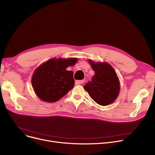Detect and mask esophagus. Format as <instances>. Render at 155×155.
<instances>
[{
    "label": "esophagus",
    "instance_id": "obj_1",
    "mask_svg": "<svg viewBox=\"0 0 155 155\" xmlns=\"http://www.w3.org/2000/svg\"><path fill=\"white\" fill-rule=\"evenodd\" d=\"M77 85H82L84 83V80H77L75 82Z\"/></svg>",
    "mask_w": 155,
    "mask_h": 155
}]
</instances>
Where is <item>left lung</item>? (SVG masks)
<instances>
[{
    "instance_id": "1",
    "label": "left lung",
    "mask_w": 155,
    "mask_h": 155,
    "mask_svg": "<svg viewBox=\"0 0 155 155\" xmlns=\"http://www.w3.org/2000/svg\"><path fill=\"white\" fill-rule=\"evenodd\" d=\"M88 61L95 71V75L91 82L84 85V89L97 104L103 106L112 104L116 100L120 92V82L116 72L108 63Z\"/></svg>"
}]
</instances>
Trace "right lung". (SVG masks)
I'll return each instance as SVG.
<instances>
[{"label":"right lung","mask_w":155,"mask_h":155,"mask_svg":"<svg viewBox=\"0 0 155 155\" xmlns=\"http://www.w3.org/2000/svg\"><path fill=\"white\" fill-rule=\"evenodd\" d=\"M77 58H52L39 66L32 75L31 83L39 99L55 102L66 95L75 84L73 72L69 66L76 64Z\"/></svg>","instance_id":"right-lung-1"}]
</instances>
